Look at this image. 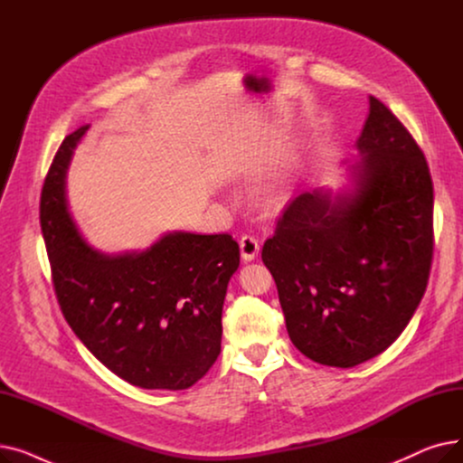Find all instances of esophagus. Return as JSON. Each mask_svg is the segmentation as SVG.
I'll use <instances>...</instances> for the list:
<instances>
[{
	"label": "esophagus",
	"mask_w": 463,
	"mask_h": 463,
	"mask_svg": "<svg viewBox=\"0 0 463 463\" xmlns=\"http://www.w3.org/2000/svg\"><path fill=\"white\" fill-rule=\"evenodd\" d=\"M259 250H260V246H259V240L255 236L244 234L240 238V253L244 260H253L259 255Z\"/></svg>",
	"instance_id": "1"
}]
</instances>
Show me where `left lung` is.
I'll use <instances>...</instances> for the list:
<instances>
[{
	"label": "left lung",
	"mask_w": 463,
	"mask_h": 463,
	"mask_svg": "<svg viewBox=\"0 0 463 463\" xmlns=\"http://www.w3.org/2000/svg\"><path fill=\"white\" fill-rule=\"evenodd\" d=\"M353 193L290 201L264 241L295 347L353 368L391 347L417 311L433 257V182L424 152L375 97L356 142Z\"/></svg>",
	"instance_id": "left-lung-1"
}]
</instances>
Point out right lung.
Segmentation results:
<instances>
[{
    "instance_id": "add662e5",
    "label": "right lung",
    "mask_w": 463,
    "mask_h": 463,
    "mask_svg": "<svg viewBox=\"0 0 463 463\" xmlns=\"http://www.w3.org/2000/svg\"><path fill=\"white\" fill-rule=\"evenodd\" d=\"M84 126L65 137L41 193V231L61 313L90 353L124 381L184 391L222 353V311L240 264L229 234L170 232L142 253L91 250L71 222L65 173Z\"/></svg>"
}]
</instances>
